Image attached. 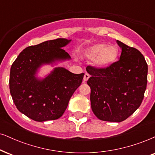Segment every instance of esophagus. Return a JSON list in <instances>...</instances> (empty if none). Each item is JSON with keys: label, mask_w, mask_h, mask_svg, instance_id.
Here are the masks:
<instances>
[{"label": "esophagus", "mask_w": 155, "mask_h": 155, "mask_svg": "<svg viewBox=\"0 0 155 155\" xmlns=\"http://www.w3.org/2000/svg\"><path fill=\"white\" fill-rule=\"evenodd\" d=\"M89 77H90L89 74H87V73H86L85 74H84V82L87 81V80L89 79Z\"/></svg>", "instance_id": "1"}]
</instances>
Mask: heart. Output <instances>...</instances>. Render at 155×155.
Here are the masks:
<instances>
[{
    "mask_svg": "<svg viewBox=\"0 0 155 155\" xmlns=\"http://www.w3.org/2000/svg\"><path fill=\"white\" fill-rule=\"evenodd\" d=\"M119 55V49L115 45L97 44L89 47L84 52L88 59L94 60L98 67H106L116 61Z\"/></svg>",
    "mask_w": 155,
    "mask_h": 155,
    "instance_id": "b5f03b06",
    "label": "heart"
}]
</instances>
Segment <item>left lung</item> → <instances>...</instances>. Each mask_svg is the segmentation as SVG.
<instances>
[{
    "label": "left lung",
    "mask_w": 155,
    "mask_h": 155,
    "mask_svg": "<svg viewBox=\"0 0 155 155\" xmlns=\"http://www.w3.org/2000/svg\"><path fill=\"white\" fill-rule=\"evenodd\" d=\"M119 60L105 68L89 66L91 109L102 121L121 122L137 109L144 99L148 66L140 51L117 41Z\"/></svg>",
    "instance_id": "1"
}]
</instances>
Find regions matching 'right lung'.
<instances>
[{
    "label": "right lung",
    "mask_w": 155,
    "mask_h": 155,
    "mask_svg": "<svg viewBox=\"0 0 155 155\" xmlns=\"http://www.w3.org/2000/svg\"><path fill=\"white\" fill-rule=\"evenodd\" d=\"M70 41L57 38L27 47L11 66L10 92L16 108L28 118L36 121L60 118L81 85L84 74H73L63 67L54 68L43 79L36 76L44 64L71 58L62 48Z\"/></svg>",
    "instance_id": "add662e5"
}]
</instances>
